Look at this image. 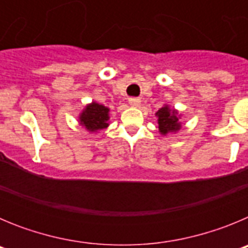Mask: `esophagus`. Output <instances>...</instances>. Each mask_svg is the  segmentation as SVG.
<instances>
[{
	"label": "esophagus",
	"mask_w": 248,
	"mask_h": 248,
	"mask_svg": "<svg viewBox=\"0 0 248 248\" xmlns=\"http://www.w3.org/2000/svg\"><path fill=\"white\" fill-rule=\"evenodd\" d=\"M140 102H141V100H140L139 98H129V104H130L131 107H139Z\"/></svg>",
	"instance_id": "1"
}]
</instances>
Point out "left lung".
I'll list each match as a JSON object with an SVG mask.
<instances>
[{
	"mask_svg": "<svg viewBox=\"0 0 248 248\" xmlns=\"http://www.w3.org/2000/svg\"><path fill=\"white\" fill-rule=\"evenodd\" d=\"M157 117L159 133L161 135H168L170 133H176L181 129L180 115L176 109H171L168 104L160 108L155 114Z\"/></svg>",
	"mask_w": 248,
	"mask_h": 248,
	"instance_id": "1",
	"label": "left lung"
}]
</instances>
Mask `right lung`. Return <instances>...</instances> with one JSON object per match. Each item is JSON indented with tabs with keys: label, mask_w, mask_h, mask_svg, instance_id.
I'll return each instance as SVG.
<instances>
[{
	"label": "right lung",
	"mask_w": 248,
	"mask_h": 248,
	"mask_svg": "<svg viewBox=\"0 0 248 248\" xmlns=\"http://www.w3.org/2000/svg\"><path fill=\"white\" fill-rule=\"evenodd\" d=\"M109 118L110 117L108 107L97 102H92L85 105V108L78 117V122L89 133H97L109 125Z\"/></svg>",
	"instance_id": "add662e5"
}]
</instances>
